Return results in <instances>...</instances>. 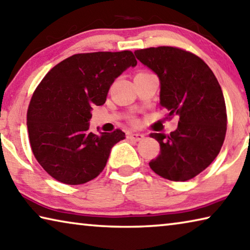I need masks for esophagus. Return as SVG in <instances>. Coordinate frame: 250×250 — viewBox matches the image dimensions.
<instances>
[{
    "label": "esophagus",
    "instance_id": "esophagus-1",
    "mask_svg": "<svg viewBox=\"0 0 250 250\" xmlns=\"http://www.w3.org/2000/svg\"><path fill=\"white\" fill-rule=\"evenodd\" d=\"M127 137L129 138V140H132L134 142H140L143 140V138H144V135L143 134H128Z\"/></svg>",
    "mask_w": 250,
    "mask_h": 250
}]
</instances>
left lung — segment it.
<instances>
[{
  "label": "left lung",
  "mask_w": 250,
  "mask_h": 250,
  "mask_svg": "<svg viewBox=\"0 0 250 250\" xmlns=\"http://www.w3.org/2000/svg\"><path fill=\"white\" fill-rule=\"evenodd\" d=\"M135 55L159 77V105L168 110L167 118H178L177 129L169 135H149L161 146L150 168L169 181L194 178L217 157L226 136L222 87L200 57L182 48H143Z\"/></svg>",
  "instance_id": "left-lung-1"
}]
</instances>
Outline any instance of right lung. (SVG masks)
I'll list each match as a JSON object with an SVG mask.
<instances>
[{
	"instance_id": "right-lung-1",
	"label": "right lung",
	"mask_w": 250,
	"mask_h": 250,
	"mask_svg": "<svg viewBox=\"0 0 250 250\" xmlns=\"http://www.w3.org/2000/svg\"><path fill=\"white\" fill-rule=\"evenodd\" d=\"M136 64L130 51L81 53L55 65L36 87L27 109L28 138L36 161L56 181L80 185L104 169L125 133H92V109L105 103L113 82Z\"/></svg>"
}]
</instances>
